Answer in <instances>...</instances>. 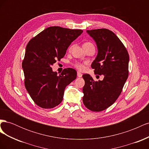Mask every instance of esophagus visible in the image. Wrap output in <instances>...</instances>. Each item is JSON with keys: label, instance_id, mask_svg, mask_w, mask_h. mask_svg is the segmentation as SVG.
<instances>
[{"label": "esophagus", "instance_id": "esophagus-1", "mask_svg": "<svg viewBox=\"0 0 149 149\" xmlns=\"http://www.w3.org/2000/svg\"><path fill=\"white\" fill-rule=\"evenodd\" d=\"M82 73H81L80 72H79V71H78L77 72V76H78V77H79V78H81V77H82Z\"/></svg>", "mask_w": 149, "mask_h": 149}]
</instances>
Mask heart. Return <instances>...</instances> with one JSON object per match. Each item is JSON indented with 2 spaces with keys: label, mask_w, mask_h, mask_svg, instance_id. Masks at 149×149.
Segmentation results:
<instances>
[{
  "label": "heart",
  "mask_w": 149,
  "mask_h": 149,
  "mask_svg": "<svg viewBox=\"0 0 149 149\" xmlns=\"http://www.w3.org/2000/svg\"><path fill=\"white\" fill-rule=\"evenodd\" d=\"M87 44H91V43H89V42L85 43L84 45H87ZM74 66L79 70H82L84 69V65L83 63H79V62H76L74 64Z\"/></svg>",
  "instance_id": "heart-1"
}]
</instances>
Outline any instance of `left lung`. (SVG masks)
Segmentation results:
<instances>
[{"instance_id":"1","label":"left lung","mask_w":149,"mask_h":149,"mask_svg":"<svg viewBox=\"0 0 149 149\" xmlns=\"http://www.w3.org/2000/svg\"><path fill=\"white\" fill-rule=\"evenodd\" d=\"M86 32L97 48L91 67L94 74L103 75L104 79L94 81L89 74L83 75L85 81L83 101L88 109L99 112L111 106L120 94L128 78L129 56L123 43L112 31L101 29Z\"/></svg>"}]
</instances>
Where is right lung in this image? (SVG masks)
Instances as JSON below:
<instances>
[{
	"label": "right lung",
	"instance_id": "1",
	"mask_svg": "<svg viewBox=\"0 0 149 149\" xmlns=\"http://www.w3.org/2000/svg\"><path fill=\"white\" fill-rule=\"evenodd\" d=\"M82 33L81 30L49 26L28 43L22 62L25 86L38 106L51 109L59 105L65 88L76 78L75 70L66 68L58 76L52 66L63 58L71 43Z\"/></svg>",
	"mask_w": 149,
	"mask_h": 149
}]
</instances>
